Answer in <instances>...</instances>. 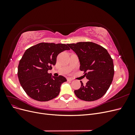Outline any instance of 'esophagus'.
Wrapping results in <instances>:
<instances>
[{
	"instance_id": "34e87169",
	"label": "esophagus",
	"mask_w": 135,
	"mask_h": 135,
	"mask_svg": "<svg viewBox=\"0 0 135 135\" xmlns=\"http://www.w3.org/2000/svg\"><path fill=\"white\" fill-rule=\"evenodd\" d=\"M67 80L68 81H72L73 80V79L72 78H67Z\"/></svg>"
}]
</instances>
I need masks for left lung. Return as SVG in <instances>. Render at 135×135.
<instances>
[{
	"mask_svg": "<svg viewBox=\"0 0 135 135\" xmlns=\"http://www.w3.org/2000/svg\"><path fill=\"white\" fill-rule=\"evenodd\" d=\"M78 55L80 70L88 79L84 85L74 91L76 96L86 101L100 99L107 93L114 74L113 61L105 48L91 42L68 44Z\"/></svg>",
	"mask_w": 135,
	"mask_h": 135,
	"instance_id": "8db88e82",
	"label": "left lung"
}]
</instances>
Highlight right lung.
<instances>
[{
	"instance_id": "add662e5",
	"label": "right lung",
	"mask_w": 135,
	"mask_h": 135,
	"mask_svg": "<svg viewBox=\"0 0 135 135\" xmlns=\"http://www.w3.org/2000/svg\"><path fill=\"white\" fill-rule=\"evenodd\" d=\"M69 50L65 44L45 42L27 49L20 60L17 75L28 96L38 101H48L59 95L61 85L66 79L62 75L52 78L48 71L56 65L60 53Z\"/></svg>"
}]
</instances>
